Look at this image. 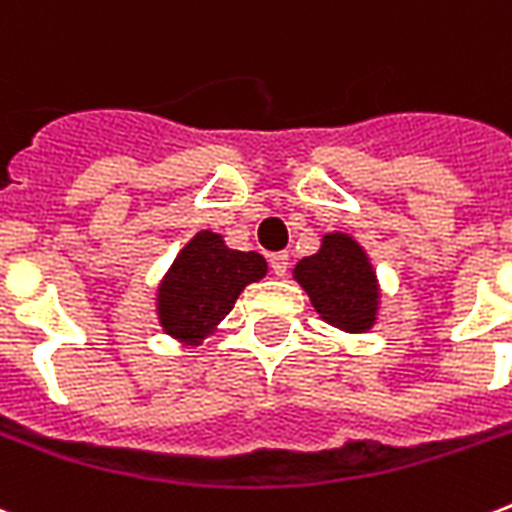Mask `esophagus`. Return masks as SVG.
Returning a JSON list of instances; mask_svg holds the SVG:
<instances>
[{
    "label": "esophagus",
    "instance_id": "esophagus-1",
    "mask_svg": "<svg viewBox=\"0 0 512 512\" xmlns=\"http://www.w3.org/2000/svg\"><path fill=\"white\" fill-rule=\"evenodd\" d=\"M268 263H271V271L276 273V276H284L287 268H290V255H287V252H273V255L268 257Z\"/></svg>",
    "mask_w": 512,
    "mask_h": 512
}]
</instances>
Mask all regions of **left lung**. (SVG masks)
I'll return each instance as SVG.
<instances>
[{"label":"left lung","mask_w":512,"mask_h":512,"mask_svg":"<svg viewBox=\"0 0 512 512\" xmlns=\"http://www.w3.org/2000/svg\"><path fill=\"white\" fill-rule=\"evenodd\" d=\"M292 276L327 325L343 333H368L376 325L381 298L376 271L349 233H327L317 255L303 257Z\"/></svg>","instance_id":"1"}]
</instances>
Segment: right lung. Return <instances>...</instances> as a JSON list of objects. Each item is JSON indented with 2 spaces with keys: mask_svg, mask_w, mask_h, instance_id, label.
Masks as SVG:
<instances>
[{
  "mask_svg": "<svg viewBox=\"0 0 512 512\" xmlns=\"http://www.w3.org/2000/svg\"><path fill=\"white\" fill-rule=\"evenodd\" d=\"M268 271L263 255L239 252L220 233L201 230L187 241L158 287V319L163 333L185 346H201L252 282Z\"/></svg>",
  "mask_w": 512,
  "mask_h": 512,
  "instance_id": "1",
  "label": "right lung"
}]
</instances>
